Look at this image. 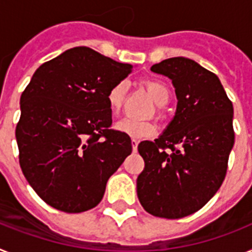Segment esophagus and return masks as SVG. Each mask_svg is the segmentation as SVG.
Masks as SVG:
<instances>
[{
  "mask_svg": "<svg viewBox=\"0 0 252 252\" xmlns=\"http://www.w3.org/2000/svg\"><path fill=\"white\" fill-rule=\"evenodd\" d=\"M131 144H132V151H134V152L138 151V144H139L138 140H135V139H132V140H131Z\"/></svg>",
  "mask_w": 252,
  "mask_h": 252,
  "instance_id": "obj_1",
  "label": "esophagus"
}]
</instances>
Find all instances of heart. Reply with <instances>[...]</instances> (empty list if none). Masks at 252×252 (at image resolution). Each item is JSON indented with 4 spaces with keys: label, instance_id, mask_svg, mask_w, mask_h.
Wrapping results in <instances>:
<instances>
[{
    "label": "heart",
    "instance_id": "heart-1",
    "mask_svg": "<svg viewBox=\"0 0 252 252\" xmlns=\"http://www.w3.org/2000/svg\"><path fill=\"white\" fill-rule=\"evenodd\" d=\"M144 86L148 90V93L151 94V96L153 97V100L157 105L162 107V105L168 103V100H170V90L162 81L147 80L144 82ZM126 90H127V84L125 81H120V82L114 84L109 89L107 94V103L111 112L117 113L121 109L125 100V95H126ZM114 128L132 139H147L156 134V126L152 122L138 121V120H134V118L130 117L120 120L117 124L114 125Z\"/></svg>",
    "mask_w": 252,
    "mask_h": 252
}]
</instances>
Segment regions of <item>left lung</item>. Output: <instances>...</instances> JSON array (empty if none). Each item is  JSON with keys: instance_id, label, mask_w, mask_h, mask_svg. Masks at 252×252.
Wrapping results in <instances>:
<instances>
[{"instance_id": "obj_1", "label": "left lung", "mask_w": 252, "mask_h": 252, "mask_svg": "<svg viewBox=\"0 0 252 252\" xmlns=\"http://www.w3.org/2000/svg\"><path fill=\"white\" fill-rule=\"evenodd\" d=\"M151 70L171 78L178 108L171 124L138 151L144 170L136 180L147 213L180 219L202 209L223 184L234 144L233 105L215 73L183 56Z\"/></svg>"}]
</instances>
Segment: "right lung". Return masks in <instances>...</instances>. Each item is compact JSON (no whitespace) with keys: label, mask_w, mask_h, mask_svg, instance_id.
Segmentation results:
<instances>
[{"label":"right lung","mask_w":252,"mask_h":252,"mask_svg":"<svg viewBox=\"0 0 252 252\" xmlns=\"http://www.w3.org/2000/svg\"><path fill=\"white\" fill-rule=\"evenodd\" d=\"M132 72L90 47H73L43 63L20 96L19 163L34 192L64 213L100 202L108 179L132 152L111 128L107 94Z\"/></svg>","instance_id":"1"}]
</instances>
